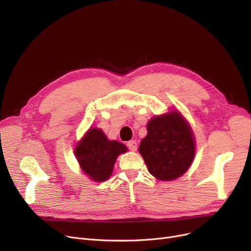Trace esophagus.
<instances>
[{
	"instance_id": "34e87169",
	"label": "esophagus",
	"mask_w": 251,
	"mask_h": 251,
	"mask_svg": "<svg viewBox=\"0 0 251 251\" xmlns=\"http://www.w3.org/2000/svg\"><path fill=\"white\" fill-rule=\"evenodd\" d=\"M127 147L131 149L132 151H136L137 147H138V144H137V142L135 141V140H132V141H128L127 142Z\"/></svg>"
}]
</instances>
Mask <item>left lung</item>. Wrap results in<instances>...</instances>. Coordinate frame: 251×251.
Instances as JSON below:
<instances>
[{"instance_id":"left-lung-1","label":"left lung","mask_w":251,"mask_h":251,"mask_svg":"<svg viewBox=\"0 0 251 251\" xmlns=\"http://www.w3.org/2000/svg\"><path fill=\"white\" fill-rule=\"evenodd\" d=\"M149 173L162 181L182 176L196 153L192 126L178 110L156 115L147 123V135L139 146Z\"/></svg>"}]
</instances>
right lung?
Instances as JSON below:
<instances>
[{
    "label": "right lung",
    "instance_id": "obj_1",
    "mask_svg": "<svg viewBox=\"0 0 251 251\" xmlns=\"http://www.w3.org/2000/svg\"><path fill=\"white\" fill-rule=\"evenodd\" d=\"M127 151L125 144L109 140L101 128L91 127L77 142L74 153L82 172L96 182L111 176L119 154Z\"/></svg>",
    "mask_w": 251,
    "mask_h": 251
}]
</instances>
